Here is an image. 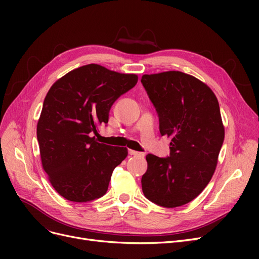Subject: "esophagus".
I'll return each mask as SVG.
<instances>
[{
  "mask_svg": "<svg viewBox=\"0 0 259 259\" xmlns=\"http://www.w3.org/2000/svg\"><path fill=\"white\" fill-rule=\"evenodd\" d=\"M128 154L130 155H135V156H140V158H144L145 153L144 152H138L135 150H128Z\"/></svg>",
  "mask_w": 259,
  "mask_h": 259,
  "instance_id": "1",
  "label": "esophagus"
}]
</instances>
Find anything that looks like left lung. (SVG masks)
<instances>
[{
  "mask_svg": "<svg viewBox=\"0 0 259 259\" xmlns=\"http://www.w3.org/2000/svg\"><path fill=\"white\" fill-rule=\"evenodd\" d=\"M142 84L161 135L171 138L169 156L147 154L143 192L156 205L182 206L204 190L215 171L225 138L218 100L206 84L180 71L145 74Z\"/></svg>",
  "mask_w": 259,
  "mask_h": 259,
  "instance_id": "left-lung-1",
  "label": "left lung"
}]
</instances>
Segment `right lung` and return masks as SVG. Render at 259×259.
I'll use <instances>...</instances> for the list:
<instances>
[{"instance_id": "obj_1", "label": "right lung", "mask_w": 259, "mask_h": 259, "mask_svg": "<svg viewBox=\"0 0 259 259\" xmlns=\"http://www.w3.org/2000/svg\"><path fill=\"white\" fill-rule=\"evenodd\" d=\"M136 74L91 64L55 82L46 95L36 136L50 182L61 197L90 202L106 194L113 169L127 149L97 142L114 101L136 85Z\"/></svg>"}]
</instances>
